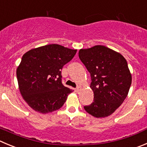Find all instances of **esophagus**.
Instances as JSON below:
<instances>
[{
  "instance_id": "1",
  "label": "esophagus",
  "mask_w": 147,
  "mask_h": 147,
  "mask_svg": "<svg viewBox=\"0 0 147 147\" xmlns=\"http://www.w3.org/2000/svg\"><path fill=\"white\" fill-rule=\"evenodd\" d=\"M81 89H82L81 86H78V87L76 88V91H77V92H79V91H80Z\"/></svg>"
}]
</instances>
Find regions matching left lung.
<instances>
[{
    "instance_id": "1",
    "label": "left lung",
    "mask_w": 147,
    "mask_h": 147,
    "mask_svg": "<svg viewBox=\"0 0 147 147\" xmlns=\"http://www.w3.org/2000/svg\"><path fill=\"white\" fill-rule=\"evenodd\" d=\"M79 58L90 74L94 99L84 109L97 118L112 115L127 97L132 77L127 61L118 52L104 46L79 51Z\"/></svg>"
}]
</instances>
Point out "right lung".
<instances>
[{
	"mask_svg": "<svg viewBox=\"0 0 147 147\" xmlns=\"http://www.w3.org/2000/svg\"><path fill=\"white\" fill-rule=\"evenodd\" d=\"M77 50L50 44L23 55L16 69L20 91L30 107L46 114L60 109L72 90L61 83V69Z\"/></svg>",
	"mask_w": 147,
	"mask_h": 147,
	"instance_id": "right-lung-1",
	"label": "right lung"
}]
</instances>
